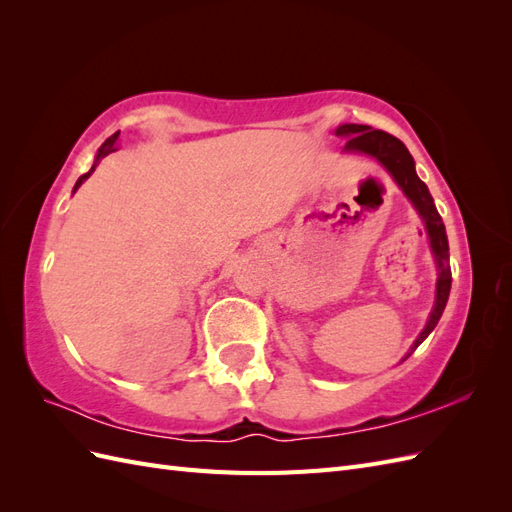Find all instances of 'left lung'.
Here are the masks:
<instances>
[{
	"label": "left lung",
	"instance_id": "8db88e82",
	"mask_svg": "<svg viewBox=\"0 0 512 512\" xmlns=\"http://www.w3.org/2000/svg\"><path fill=\"white\" fill-rule=\"evenodd\" d=\"M335 136L344 138L346 153H361V156H367L371 160H376L386 173L393 177V181L399 185V190L406 194V198L416 209V213L421 215V220L425 224V232L429 239V250L433 256V262H436V271H438V280H436V301H433V307L429 312V318L425 322L423 331L418 333L414 339V344L406 352V356L401 361H406L408 356L421 346L429 333L436 329L438 320L442 318V312L448 301V294H451V265H448V239H446V228L440 218V213L433 205V198L427 190V185L418 179L416 168H414V158L410 156V151L406 145L399 141V138L386 134L382 130H374L371 126H361V123H342L335 130Z\"/></svg>",
	"mask_w": 512,
	"mask_h": 512
}]
</instances>
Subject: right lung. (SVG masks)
<instances>
[{"instance_id":"add662e5","label":"right lung","mask_w":512,"mask_h":512,"mask_svg":"<svg viewBox=\"0 0 512 512\" xmlns=\"http://www.w3.org/2000/svg\"><path fill=\"white\" fill-rule=\"evenodd\" d=\"M117 138H119V132H115L113 136H108V138H106V141L102 143V147H100V149H98V153H96V160H94V166H91V168H89V173L81 175V177H79V181H76V183H74V190H72V194H74L76 190H79V188H81V185H83V181H85V179H89V175H91V173H94V170H96V166L100 164V160H102V158H106V156H108V153H113V151H117Z\"/></svg>"}]
</instances>
